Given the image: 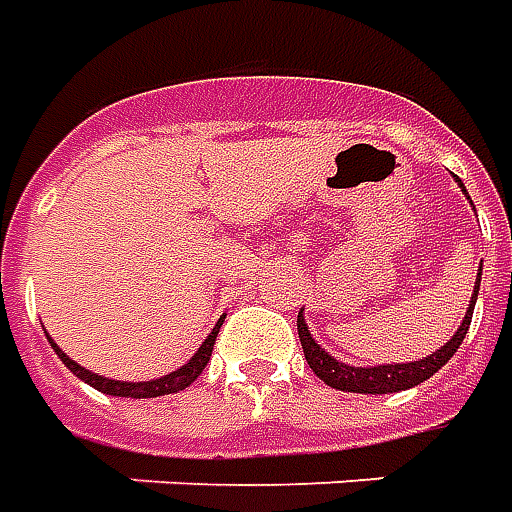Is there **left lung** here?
Here are the masks:
<instances>
[{
  "label": "left lung",
  "instance_id": "obj_1",
  "mask_svg": "<svg viewBox=\"0 0 512 512\" xmlns=\"http://www.w3.org/2000/svg\"><path fill=\"white\" fill-rule=\"evenodd\" d=\"M463 187V184H460ZM466 192V190H463ZM477 292H480V275H477V284H474V295L469 300V311L460 322V328L455 336L449 339L441 350H436L427 358L411 361V364H383V366H350L336 361L333 355L322 350L320 344L311 339L308 325L303 320V311L297 314V333H300V344H303V353H306L308 366L314 369V375L325 380L331 389L339 391H353V394H394V391H405L419 386L427 378H433L441 366L447 364L452 355L458 353V347L466 339L471 325V314H474V303H477Z\"/></svg>",
  "mask_w": 512,
  "mask_h": 512
}]
</instances>
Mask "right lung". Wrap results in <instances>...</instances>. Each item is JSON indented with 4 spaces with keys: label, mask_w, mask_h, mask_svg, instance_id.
Listing matches in <instances>:
<instances>
[{
    "label": "right lung",
    "mask_w": 512,
    "mask_h": 512,
    "mask_svg": "<svg viewBox=\"0 0 512 512\" xmlns=\"http://www.w3.org/2000/svg\"><path fill=\"white\" fill-rule=\"evenodd\" d=\"M226 320V317H223ZM223 320L217 322L215 328H212V333L206 336L204 344L198 347V353L192 355L187 364L181 366V369H176V372H170V375H165V378H157V380H140V383H123V380H110V378H101V375H96V372H90V369H85V366H79L76 361H71L68 355L54 344V339H49V344L54 347V353L60 355V361H63L71 372H74L76 378L85 380L88 386H93V389H99L101 394H112V397H134V400H146V397H162V394H173V391H181L190 386L192 380L198 378L201 372L206 369V364H209V358H212V347H215V339H217V331H220V325H223Z\"/></svg>",
    "instance_id": "obj_1"
}]
</instances>
